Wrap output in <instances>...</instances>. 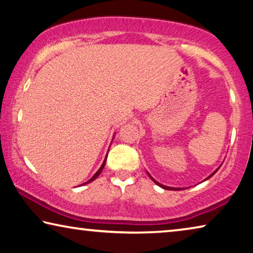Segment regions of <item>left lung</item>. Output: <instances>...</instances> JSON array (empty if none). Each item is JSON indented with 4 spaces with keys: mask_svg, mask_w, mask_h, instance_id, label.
<instances>
[{
    "mask_svg": "<svg viewBox=\"0 0 253 253\" xmlns=\"http://www.w3.org/2000/svg\"><path fill=\"white\" fill-rule=\"evenodd\" d=\"M218 170V169H217ZM217 170H215L214 172H213V173H211V175H210V177H208V178H206L205 180H207V179H210L211 177H213V175L216 173V172H217ZM147 174H148V177H150L152 180H153V182H155L156 184H158V186L159 187H161V188H163V189H167V190H181V189H183V188H173V187H168V186H164V184H162V183H160V182H158V181H156V180L154 179V178H152V175L150 174V173H148V172H147Z\"/></svg>",
    "mask_w": 253,
    "mask_h": 253,
    "instance_id": "obj_1",
    "label": "left lung"
}]
</instances>
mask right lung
I'll list each match as a JSON object with an SVG mask.
<instances>
[{
    "label": "right lung",
    "mask_w": 253,
    "mask_h": 253,
    "mask_svg": "<svg viewBox=\"0 0 253 253\" xmlns=\"http://www.w3.org/2000/svg\"><path fill=\"white\" fill-rule=\"evenodd\" d=\"M107 155H108V153H107ZM106 161H107V156H106V159H105V161H103V163H102V166L101 167H100V169L97 171V172H95V173H94V175H93V177H92L90 180H87V181L85 182V183H83V184H86V183H90L91 181H93V180L94 179H97L98 177H99V174L100 173H101V171L103 170V168H105V166H106Z\"/></svg>",
    "instance_id": "1"
}]
</instances>
